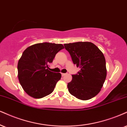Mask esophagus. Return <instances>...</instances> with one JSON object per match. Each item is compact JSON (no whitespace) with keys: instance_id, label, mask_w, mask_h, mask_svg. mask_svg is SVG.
<instances>
[{"instance_id":"34e87169","label":"esophagus","mask_w":127,"mask_h":127,"mask_svg":"<svg viewBox=\"0 0 127 127\" xmlns=\"http://www.w3.org/2000/svg\"><path fill=\"white\" fill-rule=\"evenodd\" d=\"M61 74H62V76H65V75H66V73H61Z\"/></svg>"}]
</instances>
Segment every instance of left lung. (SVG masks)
Returning a JSON list of instances; mask_svg holds the SVG:
<instances>
[{"mask_svg":"<svg viewBox=\"0 0 127 127\" xmlns=\"http://www.w3.org/2000/svg\"><path fill=\"white\" fill-rule=\"evenodd\" d=\"M73 64L81 68L72 75L68 84L69 93L78 99L88 100L101 90L107 76L106 62L103 53L93 43L78 42L64 44Z\"/></svg>","mask_w":127,"mask_h":127,"instance_id":"1","label":"left lung"}]
</instances>
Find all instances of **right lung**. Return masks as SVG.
Returning <instances> with one entry per match:
<instances>
[{
  "mask_svg": "<svg viewBox=\"0 0 127 127\" xmlns=\"http://www.w3.org/2000/svg\"><path fill=\"white\" fill-rule=\"evenodd\" d=\"M62 44L39 43L23 51L18 64V79L23 90L34 98H42L54 91L61 74L50 71L49 65L64 49Z\"/></svg>",
  "mask_w": 127,
  "mask_h": 127,
  "instance_id": "right-lung-1",
  "label": "right lung"
}]
</instances>
